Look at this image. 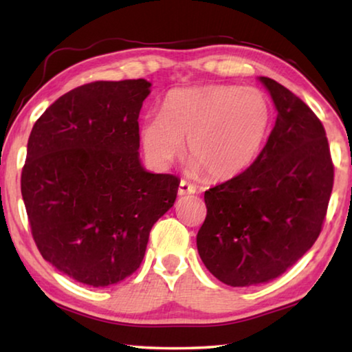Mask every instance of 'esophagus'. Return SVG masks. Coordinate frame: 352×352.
<instances>
[{"instance_id":"34e87169","label":"esophagus","mask_w":352,"mask_h":352,"mask_svg":"<svg viewBox=\"0 0 352 352\" xmlns=\"http://www.w3.org/2000/svg\"><path fill=\"white\" fill-rule=\"evenodd\" d=\"M194 192H195L194 184L188 183L186 180L180 182V186H178V195H188V194H194Z\"/></svg>"}]
</instances>
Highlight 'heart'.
Returning <instances> with one entry per match:
<instances>
[{
	"instance_id": "obj_1",
	"label": "heart",
	"mask_w": 352,
	"mask_h": 352,
	"mask_svg": "<svg viewBox=\"0 0 352 352\" xmlns=\"http://www.w3.org/2000/svg\"><path fill=\"white\" fill-rule=\"evenodd\" d=\"M272 122L267 94L256 87L210 83L170 91L163 111L147 115L141 142L158 168L188 153L194 172L205 170L214 180H225L247 169L258 157Z\"/></svg>"
}]
</instances>
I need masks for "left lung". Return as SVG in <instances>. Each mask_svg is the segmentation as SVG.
<instances>
[{"mask_svg":"<svg viewBox=\"0 0 352 352\" xmlns=\"http://www.w3.org/2000/svg\"><path fill=\"white\" fill-rule=\"evenodd\" d=\"M259 80L278 110L275 127L250 168L205 190L206 217L197 233L205 267L231 287L272 281L314 245L333 184L317 115L281 83Z\"/></svg>","mask_w":352,"mask_h":352,"instance_id":"1","label":"left lung"}]
</instances>
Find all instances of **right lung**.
<instances>
[{
  "label": "right lung",
  "mask_w": 352,
  "mask_h": 352,
  "mask_svg": "<svg viewBox=\"0 0 352 352\" xmlns=\"http://www.w3.org/2000/svg\"><path fill=\"white\" fill-rule=\"evenodd\" d=\"M144 79L91 82L50 105L34 124L21 172L38 252L77 283L105 287L138 270L153 223L180 180L140 163Z\"/></svg>",
  "instance_id": "obj_1"
}]
</instances>
